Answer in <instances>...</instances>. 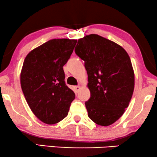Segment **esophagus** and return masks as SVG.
Masks as SVG:
<instances>
[{"label":"esophagus","mask_w":157,"mask_h":157,"mask_svg":"<svg viewBox=\"0 0 157 157\" xmlns=\"http://www.w3.org/2000/svg\"><path fill=\"white\" fill-rule=\"evenodd\" d=\"M74 91H75V92H78V91L79 90H80V89H81V87L79 86H74Z\"/></svg>","instance_id":"1"}]
</instances>
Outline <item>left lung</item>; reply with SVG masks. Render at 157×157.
Here are the masks:
<instances>
[{
	"label": "left lung",
	"instance_id": "obj_1",
	"mask_svg": "<svg viewBox=\"0 0 157 157\" xmlns=\"http://www.w3.org/2000/svg\"><path fill=\"white\" fill-rule=\"evenodd\" d=\"M75 53L84 61L88 74V116L98 125H111L123 115L134 92L129 56L121 46L97 34L78 39Z\"/></svg>",
	"mask_w": 157,
	"mask_h": 157
}]
</instances>
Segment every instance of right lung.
Wrapping results in <instances>:
<instances>
[{
    "instance_id": "1",
    "label": "right lung",
    "mask_w": 157,
    "mask_h": 157,
    "mask_svg": "<svg viewBox=\"0 0 157 157\" xmlns=\"http://www.w3.org/2000/svg\"><path fill=\"white\" fill-rule=\"evenodd\" d=\"M77 40H48L26 56L21 72V86L34 115L42 122L54 124L68 115L75 94L65 83L63 66Z\"/></svg>"
}]
</instances>
